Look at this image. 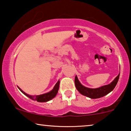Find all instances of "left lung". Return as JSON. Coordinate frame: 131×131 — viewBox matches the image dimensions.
Returning <instances> with one entry per match:
<instances>
[{
    "mask_svg": "<svg viewBox=\"0 0 131 131\" xmlns=\"http://www.w3.org/2000/svg\"><path fill=\"white\" fill-rule=\"evenodd\" d=\"M119 77H120V74L109 85L103 86L99 88L92 89L88 88L83 86L78 80L77 76H75V85L76 88L82 95L86 96V97H89L91 99H99L107 95V94L110 93L113 90L116 86L117 82H118Z\"/></svg>",
    "mask_w": 131,
    "mask_h": 131,
    "instance_id": "left-lung-1",
    "label": "left lung"
}]
</instances>
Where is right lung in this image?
<instances>
[{
    "mask_svg": "<svg viewBox=\"0 0 131 131\" xmlns=\"http://www.w3.org/2000/svg\"><path fill=\"white\" fill-rule=\"evenodd\" d=\"M59 83H60V81H58L57 83L56 84L55 86L54 87L52 91H51L50 92H48V93L42 94V95H30L28 94H26L25 92L23 91L21 89L19 88V89L20 90V91L22 92L23 94H24L26 96H27L28 97H29V99H32L33 100H36L38 102H46L48 101L51 100L56 97V95H57L58 90L59 88Z\"/></svg>",
    "mask_w": 131,
    "mask_h": 131,
    "instance_id": "add662e5",
    "label": "right lung"
}]
</instances>
